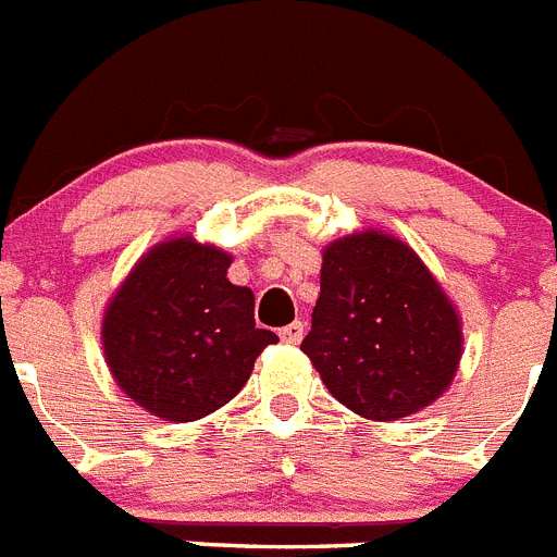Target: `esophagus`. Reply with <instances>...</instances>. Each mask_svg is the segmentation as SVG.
Returning a JSON list of instances; mask_svg holds the SVG:
<instances>
[{"label":"esophagus","mask_w":557,"mask_h":557,"mask_svg":"<svg viewBox=\"0 0 557 557\" xmlns=\"http://www.w3.org/2000/svg\"><path fill=\"white\" fill-rule=\"evenodd\" d=\"M305 335V324L302 322H290L285 324L283 330H280V338L285 341V344H299Z\"/></svg>","instance_id":"1"}]
</instances>
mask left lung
<instances>
[{
    "label": "left lung",
    "mask_w": 557,
    "mask_h": 557,
    "mask_svg": "<svg viewBox=\"0 0 557 557\" xmlns=\"http://www.w3.org/2000/svg\"><path fill=\"white\" fill-rule=\"evenodd\" d=\"M460 344L453 302L403 242L369 230L324 249L302 352L341 405L374 422L428 408L453 383Z\"/></svg>",
    "instance_id": "obj_1"
}]
</instances>
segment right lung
Wrapping results in <instances>:
<instances>
[{"label":"right lung","instance_id":"right-lung-1","mask_svg":"<svg viewBox=\"0 0 557 557\" xmlns=\"http://www.w3.org/2000/svg\"><path fill=\"white\" fill-rule=\"evenodd\" d=\"M230 255L194 238L158 244L104 310L110 372L129 399L166 422H194L247 385L277 341L255 327V297L227 280Z\"/></svg>","mask_w":557,"mask_h":557}]
</instances>
